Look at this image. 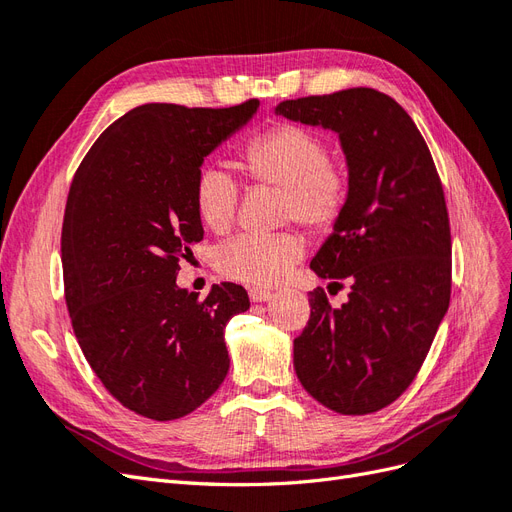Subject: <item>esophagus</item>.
I'll return each mask as SVG.
<instances>
[{"label":"esophagus","instance_id":"esophagus-1","mask_svg":"<svg viewBox=\"0 0 512 512\" xmlns=\"http://www.w3.org/2000/svg\"><path fill=\"white\" fill-rule=\"evenodd\" d=\"M247 294H250V299L254 303H262V301L271 299V290H267V288H250L247 290Z\"/></svg>","mask_w":512,"mask_h":512}]
</instances>
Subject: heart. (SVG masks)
<instances>
[{"label": "heart", "instance_id": "heart-1", "mask_svg": "<svg viewBox=\"0 0 512 512\" xmlns=\"http://www.w3.org/2000/svg\"><path fill=\"white\" fill-rule=\"evenodd\" d=\"M239 166L254 183L282 188L280 220L299 222L316 237L331 235L342 222L350 198L348 168L329 158L324 138L301 123H273L252 134L239 149ZM239 183L218 166L200 168L192 200L200 224L224 235L237 220ZM305 241L294 230L269 237L241 235L215 252V269L228 280L269 286L297 265Z\"/></svg>", "mask_w": 512, "mask_h": 512}]
</instances>
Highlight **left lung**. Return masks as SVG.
<instances>
[{
    "label": "left lung",
    "instance_id": "left-lung-1",
    "mask_svg": "<svg viewBox=\"0 0 512 512\" xmlns=\"http://www.w3.org/2000/svg\"><path fill=\"white\" fill-rule=\"evenodd\" d=\"M275 113L335 130L350 173L344 218L309 265L331 286L348 282V303L333 309L322 288L309 292L294 369L329 410L378 412L416 378L451 301L440 175L412 117L382 91L284 100Z\"/></svg>",
    "mask_w": 512,
    "mask_h": 512
}]
</instances>
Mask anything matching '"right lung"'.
<instances>
[{
  "instance_id": "1",
  "label": "right lung",
  "mask_w": 512,
  "mask_h": 512,
  "mask_svg": "<svg viewBox=\"0 0 512 512\" xmlns=\"http://www.w3.org/2000/svg\"><path fill=\"white\" fill-rule=\"evenodd\" d=\"M258 104L136 106L70 185L61 265L74 335L104 389L153 421L194 412L228 374L224 329L250 307L245 288L213 284L200 299L177 273L205 235L192 200L200 164Z\"/></svg>"
}]
</instances>
